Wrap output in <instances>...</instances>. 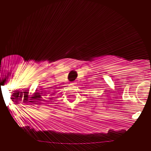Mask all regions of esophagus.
Masks as SVG:
<instances>
[{
  "label": "esophagus",
  "mask_w": 151,
  "mask_h": 151,
  "mask_svg": "<svg viewBox=\"0 0 151 151\" xmlns=\"http://www.w3.org/2000/svg\"><path fill=\"white\" fill-rule=\"evenodd\" d=\"M71 84H72V85H76V82H72Z\"/></svg>",
  "instance_id": "34e87169"
}]
</instances>
